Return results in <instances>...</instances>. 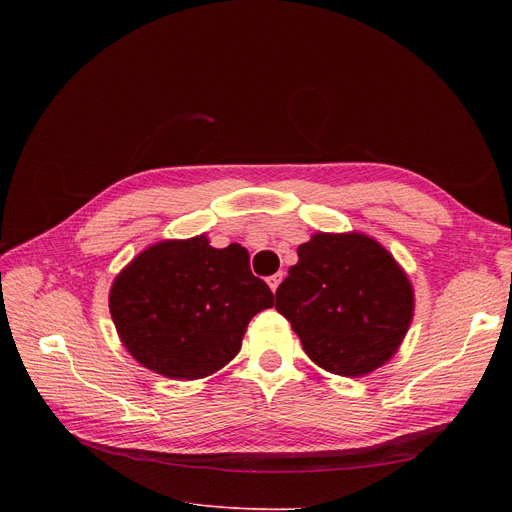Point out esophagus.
I'll list each match as a JSON object with an SVG mask.
<instances>
[{
  "instance_id": "obj_1",
  "label": "esophagus",
  "mask_w": 512,
  "mask_h": 512,
  "mask_svg": "<svg viewBox=\"0 0 512 512\" xmlns=\"http://www.w3.org/2000/svg\"><path fill=\"white\" fill-rule=\"evenodd\" d=\"M282 280H284V273H275V275H271L269 280H267V282H269V288L275 292V290H277V286L282 284Z\"/></svg>"
}]
</instances>
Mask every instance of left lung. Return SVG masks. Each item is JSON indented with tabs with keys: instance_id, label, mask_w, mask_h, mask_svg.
<instances>
[{
	"instance_id": "1",
	"label": "left lung",
	"mask_w": 512,
	"mask_h": 512,
	"mask_svg": "<svg viewBox=\"0 0 512 512\" xmlns=\"http://www.w3.org/2000/svg\"><path fill=\"white\" fill-rule=\"evenodd\" d=\"M275 292L305 354L337 376L382 367L404 342L414 290L393 254L363 232H316Z\"/></svg>"
}]
</instances>
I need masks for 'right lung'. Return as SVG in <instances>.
<instances>
[{
	"mask_svg": "<svg viewBox=\"0 0 512 512\" xmlns=\"http://www.w3.org/2000/svg\"><path fill=\"white\" fill-rule=\"evenodd\" d=\"M273 305L239 243L205 235L149 245L115 277L108 307L121 344L143 367L198 380L235 359L250 320Z\"/></svg>",
	"mask_w": 512,
	"mask_h": 512,
	"instance_id": "obj_1",
	"label": "right lung"
}]
</instances>
